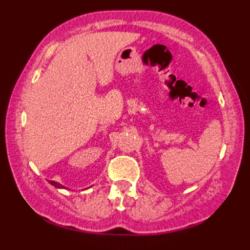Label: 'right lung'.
Returning <instances> with one entry per match:
<instances>
[{
  "label": "right lung",
  "mask_w": 250,
  "mask_h": 250,
  "mask_svg": "<svg viewBox=\"0 0 250 250\" xmlns=\"http://www.w3.org/2000/svg\"><path fill=\"white\" fill-rule=\"evenodd\" d=\"M52 186H55V187H57V188H65V187H63L62 185H60L59 183H56V182H54V180H50L49 182Z\"/></svg>",
  "instance_id": "right-lung-1"
}]
</instances>
